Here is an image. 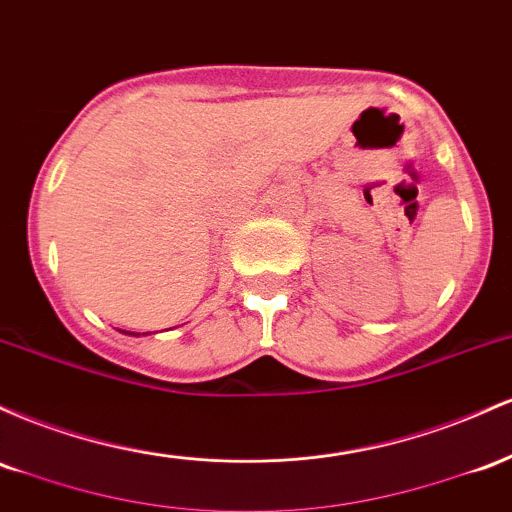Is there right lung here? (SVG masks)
<instances>
[{"mask_svg": "<svg viewBox=\"0 0 512 512\" xmlns=\"http://www.w3.org/2000/svg\"><path fill=\"white\" fill-rule=\"evenodd\" d=\"M123 333H128V336H140V333H132V331H123ZM142 336H145V333H142Z\"/></svg>", "mask_w": 512, "mask_h": 512, "instance_id": "obj_1", "label": "right lung"}]
</instances>
